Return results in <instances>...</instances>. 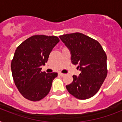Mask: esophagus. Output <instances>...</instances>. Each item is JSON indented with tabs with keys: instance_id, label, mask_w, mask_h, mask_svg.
<instances>
[{
	"instance_id": "obj_1",
	"label": "esophagus",
	"mask_w": 122,
	"mask_h": 122,
	"mask_svg": "<svg viewBox=\"0 0 122 122\" xmlns=\"http://www.w3.org/2000/svg\"><path fill=\"white\" fill-rule=\"evenodd\" d=\"M59 75L61 76H65V74H64V73H59Z\"/></svg>"
}]
</instances>
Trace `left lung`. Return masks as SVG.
<instances>
[{"label":"left lung","mask_w":122,"mask_h":122,"mask_svg":"<svg viewBox=\"0 0 122 122\" xmlns=\"http://www.w3.org/2000/svg\"><path fill=\"white\" fill-rule=\"evenodd\" d=\"M70 50L72 64L81 71L73 76L72 83L66 86L70 94L79 99L94 96L107 75V56L98 42L81 33L59 36Z\"/></svg>","instance_id":"obj_1"}]
</instances>
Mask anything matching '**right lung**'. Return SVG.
I'll return each mask as SVG.
<instances>
[{
  "instance_id": "right-lung-1",
  "label": "right lung",
  "mask_w": 122,
  "mask_h": 122,
  "mask_svg": "<svg viewBox=\"0 0 122 122\" xmlns=\"http://www.w3.org/2000/svg\"><path fill=\"white\" fill-rule=\"evenodd\" d=\"M59 42L56 36L34 35L16 49L11 62L14 81L21 95L28 100H41L49 94L57 73L42 72L52 50Z\"/></svg>"
}]
</instances>
